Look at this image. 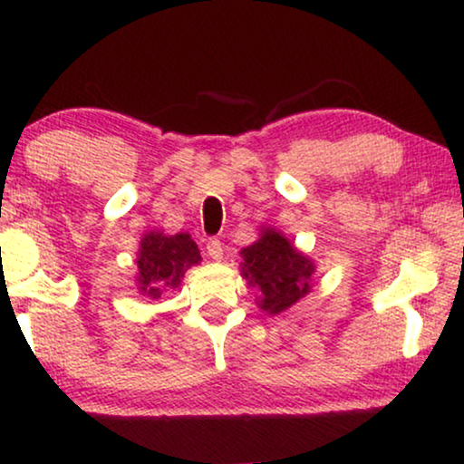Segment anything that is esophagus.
Wrapping results in <instances>:
<instances>
[{
  "instance_id": "esophagus-1",
  "label": "esophagus",
  "mask_w": 464,
  "mask_h": 464,
  "mask_svg": "<svg viewBox=\"0 0 464 464\" xmlns=\"http://www.w3.org/2000/svg\"><path fill=\"white\" fill-rule=\"evenodd\" d=\"M207 253H208V257H213V259H219L224 257V246H221V240H218V238H211L207 243Z\"/></svg>"
}]
</instances>
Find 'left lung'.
Masks as SVG:
<instances>
[{"label":"left lung","mask_w":464,"mask_h":464,"mask_svg":"<svg viewBox=\"0 0 464 464\" xmlns=\"http://www.w3.org/2000/svg\"><path fill=\"white\" fill-rule=\"evenodd\" d=\"M243 275L251 287L259 289L257 306L268 314H281L310 291L314 264L283 237L266 227L251 246L240 251Z\"/></svg>","instance_id":"8db88e82"}]
</instances>
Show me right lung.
<instances>
[{
    "label": "right lung",
    "instance_id": "1",
    "mask_svg": "<svg viewBox=\"0 0 464 464\" xmlns=\"http://www.w3.org/2000/svg\"><path fill=\"white\" fill-rule=\"evenodd\" d=\"M200 251L186 232L167 237L164 232L143 234L137 253L139 294L151 300L162 297L164 291L177 289L188 268L200 262Z\"/></svg>",
    "mask_w": 464,
    "mask_h": 464
}]
</instances>
